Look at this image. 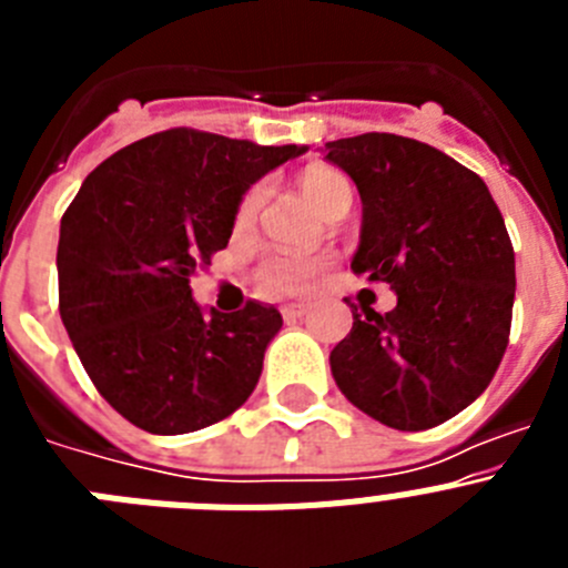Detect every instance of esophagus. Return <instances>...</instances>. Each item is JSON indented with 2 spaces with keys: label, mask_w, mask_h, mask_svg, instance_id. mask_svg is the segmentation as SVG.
Masks as SVG:
<instances>
[{
  "label": "esophagus",
  "mask_w": 568,
  "mask_h": 568,
  "mask_svg": "<svg viewBox=\"0 0 568 568\" xmlns=\"http://www.w3.org/2000/svg\"><path fill=\"white\" fill-rule=\"evenodd\" d=\"M304 313H307V304H284V307H281L284 321H298L304 318Z\"/></svg>",
  "instance_id": "esophagus-1"
}]
</instances>
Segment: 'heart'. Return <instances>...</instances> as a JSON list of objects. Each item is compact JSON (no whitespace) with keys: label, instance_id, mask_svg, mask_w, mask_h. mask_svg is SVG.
Here are the masks:
<instances>
[{"label":"heart","instance_id":"1","mask_svg":"<svg viewBox=\"0 0 568 568\" xmlns=\"http://www.w3.org/2000/svg\"><path fill=\"white\" fill-rule=\"evenodd\" d=\"M301 190L307 195L310 202L324 213L335 195L353 193L349 179L341 170L324 168L315 164L301 173ZM261 204V187H250L247 193L241 195L239 202V222H250ZM321 273V258H307V255H287V253H270L261 258L258 270H255V281L258 287L270 295H293L304 293V290L318 278Z\"/></svg>","mask_w":568,"mask_h":568}]
</instances>
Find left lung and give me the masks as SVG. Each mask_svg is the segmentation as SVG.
Masks as SVG:
<instances>
[{
  "instance_id": "1",
  "label": "left lung",
  "mask_w": 568,
  "mask_h": 568,
  "mask_svg": "<svg viewBox=\"0 0 568 568\" xmlns=\"http://www.w3.org/2000/svg\"><path fill=\"white\" fill-rule=\"evenodd\" d=\"M327 159L364 202L353 273L398 295L389 313L353 310L329 353L349 404L418 433L484 393L509 344L515 250L484 179L440 150L395 133L327 142Z\"/></svg>"
}]
</instances>
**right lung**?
Returning a JSON list of instances; mask_svg holds the SVG:
<instances>
[{"label": "right lung", "instance_id": "obj_1", "mask_svg": "<svg viewBox=\"0 0 568 568\" xmlns=\"http://www.w3.org/2000/svg\"><path fill=\"white\" fill-rule=\"evenodd\" d=\"M298 153L170 128L104 159L64 210L59 315L99 395L144 433L219 424L258 384L281 313L204 315L190 278L227 247L244 190Z\"/></svg>", "mask_w": 568, "mask_h": 568}]
</instances>
